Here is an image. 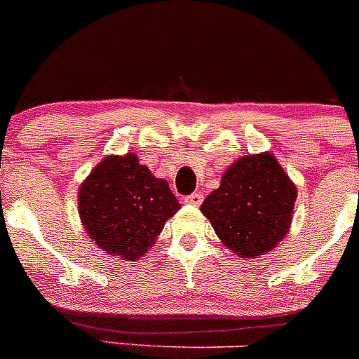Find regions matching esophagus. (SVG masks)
<instances>
[{
    "label": "esophagus",
    "mask_w": 359,
    "mask_h": 359,
    "mask_svg": "<svg viewBox=\"0 0 359 359\" xmlns=\"http://www.w3.org/2000/svg\"><path fill=\"white\" fill-rule=\"evenodd\" d=\"M184 201L189 205H194V207H198V205H201V201H203V194L201 193H193V194H187L186 198H184Z\"/></svg>",
    "instance_id": "34e87169"
}]
</instances>
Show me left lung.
I'll list each match as a JSON object with an SVG mask.
<instances>
[{
  "label": "left lung",
  "instance_id": "obj_1",
  "mask_svg": "<svg viewBox=\"0 0 359 359\" xmlns=\"http://www.w3.org/2000/svg\"><path fill=\"white\" fill-rule=\"evenodd\" d=\"M297 186L270 152L243 156L201 205L215 235L242 257L272 250L287 235Z\"/></svg>",
  "mask_w": 359,
  "mask_h": 359
}]
</instances>
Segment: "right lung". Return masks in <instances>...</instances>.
<instances>
[{
  "label": "right lung",
  "instance_id": "right-lung-1",
  "mask_svg": "<svg viewBox=\"0 0 359 359\" xmlns=\"http://www.w3.org/2000/svg\"><path fill=\"white\" fill-rule=\"evenodd\" d=\"M179 208L168 182L156 179L135 154L105 158L79 189L80 221L89 238L126 261L144 256Z\"/></svg>",
  "mask_w": 359,
  "mask_h": 359
}]
</instances>
